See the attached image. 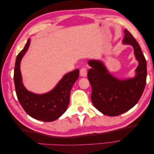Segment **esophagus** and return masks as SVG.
<instances>
[{"instance_id":"esophagus-1","label":"esophagus","mask_w":154,"mask_h":154,"mask_svg":"<svg viewBox=\"0 0 154 154\" xmlns=\"http://www.w3.org/2000/svg\"><path fill=\"white\" fill-rule=\"evenodd\" d=\"M80 74L82 77H86L87 74V69L85 67H83L81 69L80 72Z\"/></svg>"}]
</instances>
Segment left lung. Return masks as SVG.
I'll list each match as a JSON object with an SVG mask.
<instances>
[{"mask_svg": "<svg viewBox=\"0 0 154 154\" xmlns=\"http://www.w3.org/2000/svg\"><path fill=\"white\" fill-rule=\"evenodd\" d=\"M123 42L134 48L139 62L133 78L119 80L107 71L101 61L90 60L87 76L92 86L91 100L101 113L109 116H117L132 109L141 97L146 85V61L141 49L132 34L125 29Z\"/></svg>", "mask_w": 154, "mask_h": 154, "instance_id": "left-lung-1", "label": "left lung"}]
</instances>
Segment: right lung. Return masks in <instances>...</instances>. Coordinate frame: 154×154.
Returning <instances> with one entry per match:
<instances>
[{
  "instance_id": "add662e5",
  "label": "right lung",
  "mask_w": 154,
  "mask_h": 154,
  "mask_svg": "<svg viewBox=\"0 0 154 154\" xmlns=\"http://www.w3.org/2000/svg\"><path fill=\"white\" fill-rule=\"evenodd\" d=\"M30 38L17 55L14 70V82L17 98L26 113L32 118L45 122L57 119L66 111L69 103L70 92L78 79L79 69L70 72L62 78L52 91L36 94L27 91L23 85L20 69V61L29 48Z\"/></svg>"
}]
</instances>
